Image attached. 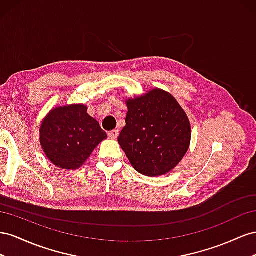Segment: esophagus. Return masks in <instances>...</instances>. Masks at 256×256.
Returning a JSON list of instances; mask_svg holds the SVG:
<instances>
[{
  "label": "esophagus",
  "instance_id": "esophagus-1",
  "mask_svg": "<svg viewBox=\"0 0 256 256\" xmlns=\"http://www.w3.org/2000/svg\"><path fill=\"white\" fill-rule=\"evenodd\" d=\"M119 135V130H110V132H108V136L112 138V140H116V137H118Z\"/></svg>",
  "mask_w": 256,
  "mask_h": 256
}]
</instances>
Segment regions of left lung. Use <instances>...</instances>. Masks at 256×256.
Instances as JSON below:
<instances>
[{
  "label": "left lung",
  "instance_id": "8db88e82",
  "mask_svg": "<svg viewBox=\"0 0 256 256\" xmlns=\"http://www.w3.org/2000/svg\"><path fill=\"white\" fill-rule=\"evenodd\" d=\"M126 104V126L118 142L130 164L149 177L170 172L186 156L191 140V126L184 109L160 89Z\"/></svg>",
  "mask_w": 256,
  "mask_h": 256
}]
</instances>
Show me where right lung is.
<instances>
[{
	"label": "right lung",
	"instance_id": "right-lung-1",
	"mask_svg": "<svg viewBox=\"0 0 256 256\" xmlns=\"http://www.w3.org/2000/svg\"><path fill=\"white\" fill-rule=\"evenodd\" d=\"M40 138L44 152L56 166L76 170L107 134L86 114L84 105H70L48 114L42 123Z\"/></svg>",
	"mask_w": 256,
	"mask_h": 256
}]
</instances>
